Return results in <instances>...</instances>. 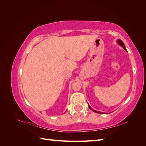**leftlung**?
I'll use <instances>...</instances> for the list:
<instances>
[{
  "label": "left lung",
  "instance_id": "left-lung-1",
  "mask_svg": "<svg viewBox=\"0 0 146 146\" xmlns=\"http://www.w3.org/2000/svg\"><path fill=\"white\" fill-rule=\"evenodd\" d=\"M117 44H118L119 45V46H121V47H122L123 48V49H124L126 52H127V49H126V48H125V45H124V44H123V42L121 40V39H117ZM88 107H89V108H90V109H91V110H92V111H93L94 112H96V113H102V114H104V113H103V112H100V111H96V110H93L92 109L90 105H88Z\"/></svg>",
  "mask_w": 146,
  "mask_h": 146
}]
</instances>
